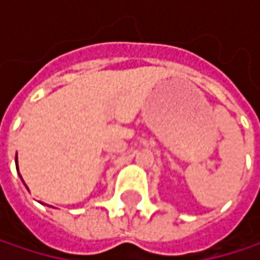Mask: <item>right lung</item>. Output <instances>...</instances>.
<instances>
[{"label": "right lung", "instance_id": "add662e5", "mask_svg": "<svg viewBox=\"0 0 260 260\" xmlns=\"http://www.w3.org/2000/svg\"><path fill=\"white\" fill-rule=\"evenodd\" d=\"M16 164H18V155H16ZM18 172H19V169H18ZM21 176V175H19ZM21 179H22V176H21ZM22 182H24V179H22ZM25 183V182H24Z\"/></svg>", "mask_w": 260, "mask_h": 260}]
</instances>
